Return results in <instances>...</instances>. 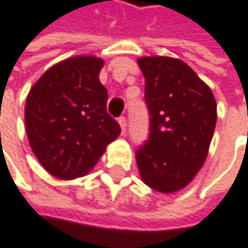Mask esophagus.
<instances>
[{"label": "esophagus", "mask_w": 248, "mask_h": 248, "mask_svg": "<svg viewBox=\"0 0 248 248\" xmlns=\"http://www.w3.org/2000/svg\"><path fill=\"white\" fill-rule=\"evenodd\" d=\"M117 122H119V125H120V129H122V132L125 134V132H126V125H128L126 117H123V116H122V117H119V120H117Z\"/></svg>", "instance_id": "esophagus-1"}]
</instances>
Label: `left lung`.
Listing matches in <instances>:
<instances>
[{
	"label": "left lung",
	"instance_id": "obj_1",
	"mask_svg": "<svg viewBox=\"0 0 248 248\" xmlns=\"http://www.w3.org/2000/svg\"><path fill=\"white\" fill-rule=\"evenodd\" d=\"M150 140L137 153L142 182L160 193L185 189L208 157L217 125L212 90L183 61L142 56Z\"/></svg>",
	"mask_w": 248,
	"mask_h": 248
}]
</instances>
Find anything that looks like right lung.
Instances as JSON below:
<instances>
[{"instance_id":"1","label":"right lung","mask_w":248,"mask_h":248,"mask_svg":"<svg viewBox=\"0 0 248 248\" xmlns=\"http://www.w3.org/2000/svg\"><path fill=\"white\" fill-rule=\"evenodd\" d=\"M104 61L78 55L50 66L30 88L24 120L29 144L42 167L56 179L82 177L120 135L107 113L100 82Z\"/></svg>"}]
</instances>
